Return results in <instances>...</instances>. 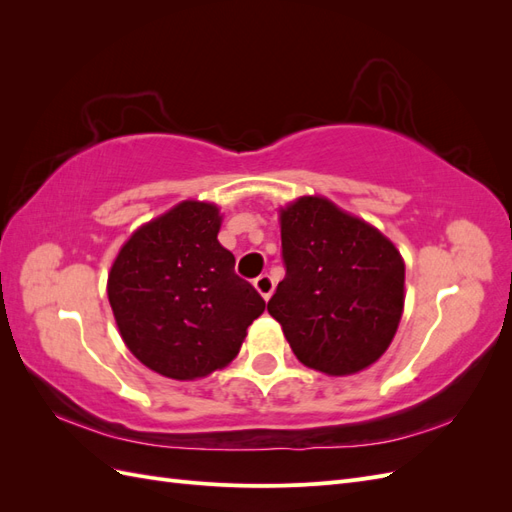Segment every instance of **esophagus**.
Listing matches in <instances>:
<instances>
[{
    "instance_id": "esophagus-1",
    "label": "esophagus",
    "mask_w": 512,
    "mask_h": 512,
    "mask_svg": "<svg viewBox=\"0 0 512 512\" xmlns=\"http://www.w3.org/2000/svg\"><path fill=\"white\" fill-rule=\"evenodd\" d=\"M254 286H256V290L262 294V299H265V301H269V299H271L273 288H275V282L271 280V275H267V273L258 275L256 280H254Z\"/></svg>"
}]
</instances>
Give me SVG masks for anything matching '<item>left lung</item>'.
<instances>
[{"label":"left lung","instance_id":"obj_1","mask_svg":"<svg viewBox=\"0 0 512 512\" xmlns=\"http://www.w3.org/2000/svg\"><path fill=\"white\" fill-rule=\"evenodd\" d=\"M286 277L267 309L297 359L329 376L356 374L391 346L406 267L382 232L320 196L280 211Z\"/></svg>","mask_w":512,"mask_h":512}]
</instances>
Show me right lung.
<instances>
[{"label": "right lung", "instance_id": "obj_1", "mask_svg": "<svg viewBox=\"0 0 512 512\" xmlns=\"http://www.w3.org/2000/svg\"><path fill=\"white\" fill-rule=\"evenodd\" d=\"M220 209L183 200L138 228L108 273V301L138 361L173 380L226 367L265 312L220 245Z\"/></svg>", "mask_w": 512, "mask_h": 512}]
</instances>
